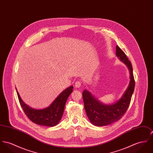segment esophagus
Masks as SVG:
<instances>
[{"mask_svg":"<svg viewBox=\"0 0 153 153\" xmlns=\"http://www.w3.org/2000/svg\"><path fill=\"white\" fill-rule=\"evenodd\" d=\"M74 86H75L76 88H80V87L82 86V82H80V81H77V82H75Z\"/></svg>","mask_w":153,"mask_h":153,"instance_id":"obj_1","label":"esophagus"}]
</instances>
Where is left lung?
Wrapping results in <instances>:
<instances>
[{
    "label": "left lung",
    "mask_w": 153,
    "mask_h": 153,
    "mask_svg": "<svg viewBox=\"0 0 153 153\" xmlns=\"http://www.w3.org/2000/svg\"><path fill=\"white\" fill-rule=\"evenodd\" d=\"M116 55L118 58L125 63L130 71L129 84L122 97L115 103L106 105L97 98L91 93L85 90L82 92V98L85 111L92 124L97 126H104L118 121L127 111L134 92L135 81L131 62L124 52L116 47Z\"/></svg>",
    "instance_id": "8db88e82"
}]
</instances>
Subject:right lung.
<instances>
[{"label":"right lung","instance_id":"1","mask_svg":"<svg viewBox=\"0 0 153 153\" xmlns=\"http://www.w3.org/2000/svg\"><path fill=\"white\" fill-rule=\"evenodd\" d=\"M73 89L72 85L67 88L59 94L50 105L42 109H35L26 105L17 91V94L22 108L30 120L37 125L52 127L57 125L61 120L66 101Z\"/></svg>","mask_w":153,"mask_h":153}]
</instances>
